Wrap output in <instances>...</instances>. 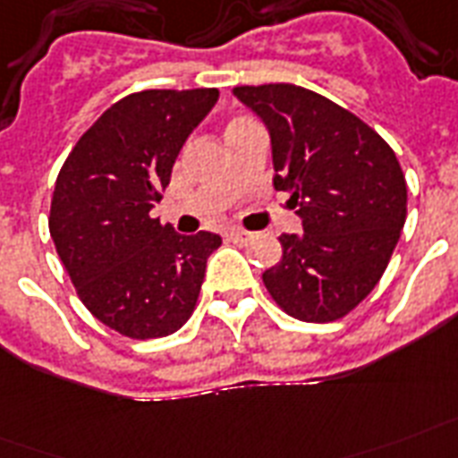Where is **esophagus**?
Masks as SVG:
<instances>
[{"label": "esophagus", "mask_w": 458, "mask_h": 458, "mask_svg": "<svg viewBox=\"0 0 458 458\" xmlns=\"http://www.w3.org/2000/svg\"><path fill=\"white\" fill-rule=\"evenodd\" d=\"M226 239L232 241V243H239V246H243V243H248V241L253 239V233L243 232V229H229V232H226Z\"/></svg>", "instance_id": "34e87169"}]
</instances>
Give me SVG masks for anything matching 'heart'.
<instances>
[{"label": "heart", "mask_w": 458, "mask_h": 458, "mask_svg": "<svg viewBox=\"0 0 458 458\" xmlns=\"http://www.w3.org/2000/svg\"><path fill=\"white\" fill-rule=\"evenodd\" d=\"M241 122H248V119H243V116H236V119H232V122L226 123V129H232V126H236V123H241Z\"/></svg>", "instance_id": "heart-1"}]
</instances>
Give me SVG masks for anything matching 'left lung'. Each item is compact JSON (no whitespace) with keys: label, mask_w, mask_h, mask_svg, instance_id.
I'll use <instances>...</instances> for the list:
<instances>
[{"label":"left lung","mask_w":458,"mask_h":458,"mask_svg":"<svg viewBox=\"0 0 458 458\" xmlns=\"http://www.w3.org/2000/svg\"><path fill=\"white\" fill-rule=\"evenodd\" d=\"M233 95L267 126L275 189L303 232L282 233V260L262 272L272 299L306 322L353 310L387 269L406 222V179L394 150L356 114L292 83Z\"/></svg>","instance_id":"left-lung-1"}]
</instances>
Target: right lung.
<instances>
[{"instance_id":"obj_1","label":"right lung","mask_w":458,"mask_h":458,"mask_svg":"<svg viewBox=\"0 0 458 458\" xmlns=\"http://www.w3.org/2000/svg\"><path fill=\"white\" fill-rule=\"evenodd\" d=\"M217 100V88L129 95L85 131L56 176V253L85 308L119 335L176 332L222 246L217 233L181 236L150 215L181 148Z\"/></svg>"}]
</instances>
